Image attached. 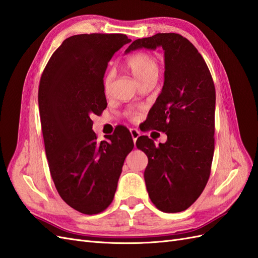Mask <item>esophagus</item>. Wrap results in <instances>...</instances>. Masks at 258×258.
I'll use <instances>...</instances> for the list:
<instances>
[{
  "instance_id": "esophagus-1",
  "label": "esophagus",
  "mask_w": 258,
  "mask_h": 258,
  "mask_svg": "<svg viewBox=\"0 0 258 258\" xmlns=\"http://www.w3.org/2000/svg\"><path fill=\"white\" fill-rule=\"evenodd\" d=\"M130 134H131V137H133L134 142L136 143V141H137L138 138L140 137V131L138 130V129H130Z\"/></svg>"
}]
</instances>
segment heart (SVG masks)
Wrapping results in <instances>:
<instances>
[{"instance_id": "1", "label": "heart", "mask_w": 258, "mask_h": 258, "mask_svg": "<svg viewBox=\"0 0 258 258\" xmlns=\"http://www.w3.org/2000/svg\"><path fill=\"white\" fill-rule=\"evenodd\" d=\"M125 66L128 67L129 70L133 72V74L136 77V79L140 82L146 81L147 79L156 77L158 78L160 72V66L159 62L156 60L155 56L152 54H149L146 52H137L133 54L125 61ZM112 74L109 72L105 75L103 86L104 92L108 93L110 91ZM130 117H135V111H129Z\"/></svg>"}]
</instances>
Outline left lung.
<instances>
[{"label":"left lung","mask_w":258,"mask_h":258,"mask_svg":"<svg viewBox=\"0 0 258 258\" xmlns=\"http://www.w3.org/2000/svg\"><path fill=\"white\" fill-rule=\"evenodd\" d=\"M158 47L164 50V85L149 119L151 127L166 134L167 141L155 147L142 136L137 147L149 159L144 180L151 202L163 212H180L196 202L210 176L216 89L202 54L179 34L137 39L125 53Z\"/></svg>","instance_id":"left-lung-1"}]
</instances>
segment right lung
<instances>
[{
    "instance_id": "right-lung-1",
    "label": "right lung",
    "mask_w": 258,
    "mask_h": 258,
    "mask_svg": "<svg viewBox=\"0 0 258 258\" xmlns=\"http://www.w3.org/2000/svg\"><path fill=\"white\" fill-rule=\"evenodd\" d=\"M130 41L123 34L69 37L40 78L38 105L50 174L60 197L84 215L111 204L135 146L123 128L97 142L91 119L107 107L103 79L109 60Z\"/></svg>"
}]
</instances>
